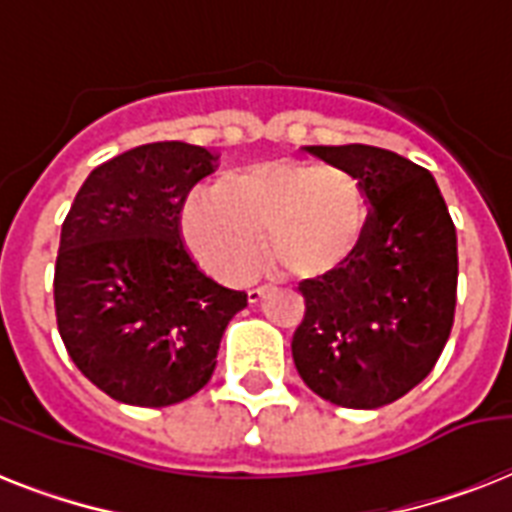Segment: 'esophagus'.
Wrapping results in <instances>:
<instances>
[{"mask_svg": "<svg viewBox=\"0 0 512 512\" xmlns=\"http://www.w3.org/2000/svg\"><path fill=\"white\" fill-rule=\"evenodd\" d=\"M265 295H268V287H255V289H249V292H247L249 303H252V305L260 303V300H263Z\"/></svg>", "mask_w": 512, "mask_h": 512, "instance_id": "34e87169", "label": "esophagus"}]
</instances>
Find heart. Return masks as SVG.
<instances>
[{
    "label": "heart",
    "mask_w": 512,
    "mask_h": 512,
    "mask_svg": "<svg viewBox=\"0 0 512 512\" xmlns=\"http://www.w3.org/2000/svg\"><path fill=\"white\" fill-rule=\"evenodd\" d=\"M374 204L356 175L313 159H265L225 172L188 199L183 231L220 279L255 273L268 241L305 279L340 276L364 252Z\"/></svg>",
    "instance_id": "1"
}]
</instances>
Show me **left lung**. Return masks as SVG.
Instances as JSON below:
<instances>
[{"label": "left lung", "mask_w": 512, "mask_h": 512, "mask_svg": "<svg viewBox=\"0 0 512 512\" xmlns=\"http://www.w3.org/2000/svg\"><path fill=\"white\" fill-rule=\"evenodd\" d=\"M305 151L366 185L374 223L348 271L300 284L305 319L292 358L324 401L348 409L393 404L433 372L452 335L457 231L420 164L364 143Z\"/></svg>", "instance_id": "left-lung-1"}]
</instances>
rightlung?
Masks as SVG:
<instances>
[{
	"mask_svg": "<svg viewBox=\"0 0 512 512\" xmlns=\"http://www.w3.org/2000/svg\"><path fill=\"white\" fill-rule=\"evenodd\" d=\"M217 154L180 140L108 159L60 231L55 316L79 372L116 401L170 406L209 382L247 292L209 279L180 236V209Z\"/></svg>",
	"mask_w": 512,
	"mask_h": 512,
	"instance_id": "right-lung-1",
	"label": "right lung"
}]
</instances>
